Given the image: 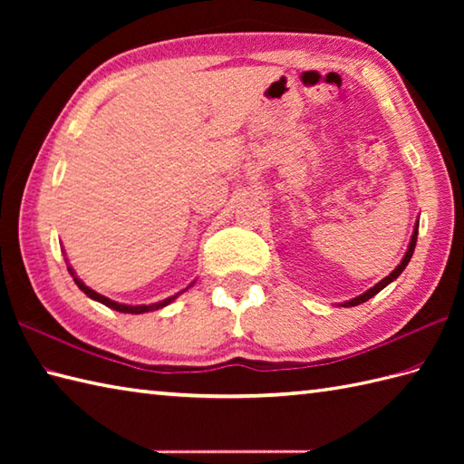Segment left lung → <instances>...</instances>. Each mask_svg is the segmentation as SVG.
I'll return each instance as SVG.
<instances>
[{
  "mask_svg": "<svg viewBox=\"0 0 464 464\" xmlns=\"http://www.w3.org/2000/svg\"><path fill=\"white\" fill-rule=\"evenodd\" d=\"M417 235H419V221H417V225H415V231H412V237H411V243H409V247H407L405 257H402V261L397 265V269L392 271V273H389L387 277H384L382 281H379L377 285H374V287H371L369 291H364L362 295H359V297H354V299H351V301L341 303V307H357V304H361V303H364V301H369V299L374 297V295H377L379 291H382L384 287H387L389 283L395 281V279L399 277V275H401L402 271H405V267H407L411 257H412V251H415V245H417Z\"/></svg>",
  "mask_w": 464,
  "mask_h": 464,
  "instance_id": "obj_1",
  "label": "left lung"
}]
</instances>
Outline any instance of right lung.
<instances>
[{
	"instance_id": "obj_1",
	"label": "right lung",
	"mask_w": 464,
	"mask_h": 464,
	"mask_svg": "<svg viewBox=\"0 0 464 464\" xmlns=\"http://www.w3.org/2000/svg\"><path fill=\"white\" fill-rule=\"evenodd\" d=\"M67 271L72 273V277H73V281H75V285L77 287H80L87 297L90 299H93V301H97V303H102V304H105V307H110V309H113V311H120V313H131V314H141V313H150V311H157V309H163V307H167V304L169 303H173L177 297H179V295L183 293V291H187V289H183L181 293H177V295H173V297H167V299H163V301H160V303H151V304H123V303H117V301H111V299H107V297H103V295H100V293H95L93 289H90L87 287V285L82 281V279H77L75 277V271L69 267L67 265ZM191 287V285H189Z\"/></svg>"
}]
</instances>
